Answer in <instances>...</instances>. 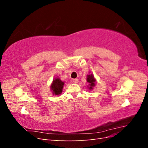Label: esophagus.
Masks as SVG:
<instances>
[{
	"instance_id": "34e87169",
	"label": "esophagus",
	"mask_w": 148,
	"mask_h": 148,
	"mask_svg": "<svg viewBox=\"0 0 148 148\" xmlns=\"http://www.w3.org/2000/svg\"><path fill=\"white\" fill-rule=\"evenodd\" d=\"M72 82H73V83H77L78 82V79H77V78L73 79H72Z\"/></svg>"
}]
</instances>
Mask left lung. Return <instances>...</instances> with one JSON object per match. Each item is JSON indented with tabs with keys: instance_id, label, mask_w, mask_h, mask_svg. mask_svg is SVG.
<instances>
[{
	"instance_id": "obj_1",
	"label": "left lung",
	"mask_w": 148,
	"mask_h": 148,
	"mask_svg": "<svg viewBox=\"0 0 148 148\" xmlns=\"http://www.w3.org/2000/svg\"><path fill=\"white\" fill-rule=\"evenodd\" d=\"M87 82L89 83V86H88L89 89L92 90L96 85V79L92 73L87 75Z\"/></svg>"
}]
</instances>
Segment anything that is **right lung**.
I'll use <instances>...</instances> for the list:
<instances>
[{
	"instance_id": "right-lung-1",
	"label": "right lung",
	"mask_w": 148,
	"mask_h": 148,
	"mask_svg": "<svg viewBox=\"0 0 148 148\" xmlns=\"http://www.w3.org/2000/svg\"><path fill=\"white\" fill-rule=\"evenodd\" d=\"M64 85V82H62L59 78H55L53 80L51 85V89L53 95H59L62 92V89Z\"/></svg>"
}]
</instances>
